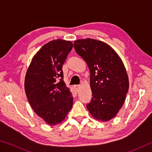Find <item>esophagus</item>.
<instances>
[{
	"mask_svg": "<svg viewBox=\"0 0 152 152\" xmlns=\"http://www.w3.org/2000/svg\"><path fill=\"white\" fill-rule=\"evenodd\" d=\"M80 87V85H74V88H75V89L76 90V91H78Z\"/></svg>",
	"mask_w": 152,
	"mask_h": 152,
	"instance_id": "34e87169",
	"label": "esophagus"
}]
</instances>
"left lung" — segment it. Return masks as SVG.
Wrapping results in <instances>:
<instances>
[{
  "label": "left lung",
  "instance_id": "8db88e82",
  "mask_svg": "<svg viewBox=\"0 0 152 152\" xmlns=\"http://www.w3.org/2000/svg\"><path fill=\"white\" fill-rule=\"evenodd\" d=\"M74 47L91 72L92 98L87 109L95 119L108 121L122 107L129 89L121 59L107 43L91 38L75 41Z\"/></svg>",
  "mask_w": 152,
  "mask_h": 152
}]
</instances>
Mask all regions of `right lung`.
Wrapping results in <instances>:
<instances>
[{
    "instance_id": "right-lung-1",
    "label": "right lung",
    "mask_w": 152,
    "mask_h": 152,
    "mask_svg": "<svg viewBox=\"0 0 152 152\" xmlns=\"http://www.w3.org/2000/svg\"><path fill=\"white\" fill-rule=\"evenodd\" d=\"M72 48L70 41H51L34 56L26 73L28 101L36 114L50 125L60 123L72 107V94L64 83L62 70Z\"/></svg>"
}]
</instances>
